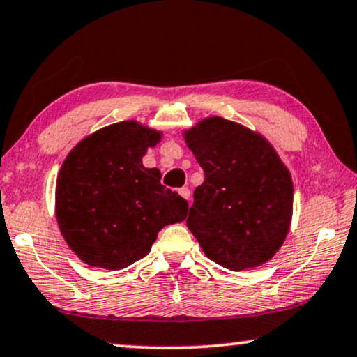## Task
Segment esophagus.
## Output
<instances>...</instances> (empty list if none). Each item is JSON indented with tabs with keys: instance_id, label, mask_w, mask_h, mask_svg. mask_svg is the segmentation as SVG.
I'll return each instance as SVG.
<instances>
[{
	"instance_id": "obj_1",
	"label": "esophagus",
	"mask_w": 357,
	"mask_h": 357,
	"mask_svg": "<svg viewBox=\"0 0 357 357\" xmlns=\"http://www.w3.org/2000/svg\"><path fill=\"white\" fill-rule=\"evenodd\" d=\"M178 195L182 196L183 199L190 201V190H188V188H185V186H183V188H180V190H178Z\"/></svg>"
}]
</instances>
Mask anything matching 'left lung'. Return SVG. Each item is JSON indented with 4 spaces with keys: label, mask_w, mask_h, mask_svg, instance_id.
I'll list each match as a JSON object with an SVG mask.
<instances>
[{
    "label": "left lung",
    "mask_w": 357,
    "mask_h": 357,
    "mask_svg": "<svg viewBox=\"0 0 357 357\" xmlns=\"http://www.w3.org/2000/svg\"><path fill=\"white\" fill-rule=\"evenodd\" d=\"M204 171L186 227L212 261L231 271L271 260L287 238L294 183L261 134L220 116L183 132Z\"/></svg>",
    "instance_id": "8db88e82"
}]
</instances>
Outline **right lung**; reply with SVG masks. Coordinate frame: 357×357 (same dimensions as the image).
Listing matches in <instances>:
<instances>
[{"mask_svg":"<svg viewBox=\"0 0 357 357\" xmlns=\"http://www.w3.org/2000/svg\"><path fill=\"white\" fill-rule=\"evenodd\" d=\"M162 132L137 121L96 130L68 153L56 185V218L86 265L123 270L144 259L166 225L183 222L188 202L142 164Z\"/></svg>","mask_w":357,"mask_h":357,"instance_id":"add662e5","label":"right lung"}]
</instances>
